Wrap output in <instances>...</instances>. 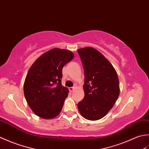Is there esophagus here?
<instances>
[{"label": "esophagus", "mask_w": 149, "mask_h": 149, "mask_svg": "<svg viewBox=\"0 0 149 149\" xmlns=\"http://www.w3.org/2000/svg\"><path fill=\"white\" fill-rule=\"evenodd\" d=\"M74 87H69V91H70V92H72V91H73L74 90Z\"/></svg>", "instance_id": "1"}]
</instances>
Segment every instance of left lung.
<instances>
[{
  "mask_svg": "<svg viewBox=\"0 0 149 149\" xmlns=\"http://www.w3.org/2000/svg\"><path fill=\"white\" fill-rule=\"evenodd\" d=\"M77 52L85 73V96L78 102V110L86 119H101L113 107L119 95L117 72L103 55L94 48H83Z\"/></svg>",
  "mask_w": 149,
  "mask_h": 149,
  "instance_id": "8db88e82",
  "label": "left lung"
}]
</instances>
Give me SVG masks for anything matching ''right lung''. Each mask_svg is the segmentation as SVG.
I'll return each mask as SVG.
<instances>
[{
  "mask_svg": "<svg viewBox=\"0 0 149 149\" xmlns=\"http://www.w3.org/2000/svg\"><path fill=\"white\" fill-rule=\"evenodd\" d=\"M73 57L71 51L53 48L41 55L30 68L24 92L29 107L38 117L50 119L60 113L69 93L61 84L62 68Z\"/></svg>",
  "mask_w": 149,
  "mask_h": 149,
  "instance_id": "add662e5",
  "label": "right lung"
}]
</instances>
